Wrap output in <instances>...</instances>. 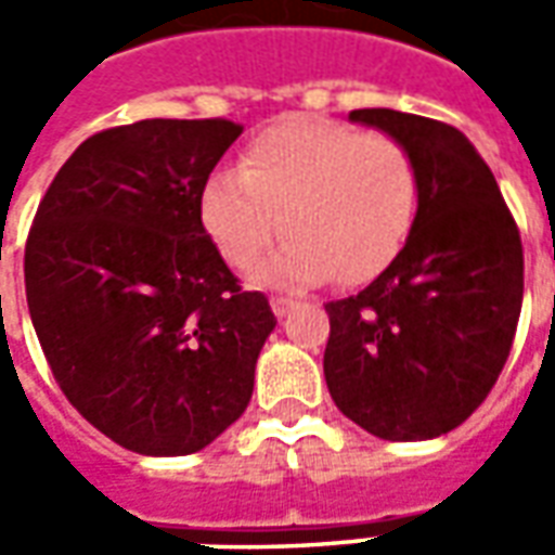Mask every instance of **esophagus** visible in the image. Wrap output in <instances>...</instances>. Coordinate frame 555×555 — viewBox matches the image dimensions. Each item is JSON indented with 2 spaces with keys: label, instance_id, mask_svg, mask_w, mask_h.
<instances>
[{
  "label": "esophagus",
  "instance_id": "obj_1",
  "mask_svg": "<svg viewBox=\"0 0 555 555\" xmlns=\"http://www.w3.org/2000/svg\"><path fill=\"white\" fill-rule=\"evenodd\" d=\"M294 306H297V302L291 300V297H270V309H273L276 318H285Z\"/></svg>",
  "mask_w": 555,
  "mask_h": 555
}]
</instances>
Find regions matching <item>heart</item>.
<instances>
[{
    "label": "heart",
    "instance_id": "obj_1",
    "mask_svg": "<svg viewBox=\"0 0 555 555\" xmlns=\"http://www.w3.org/2000/svg\"><path fill=\"white\" fill-rule=\"evenodd\" d=\"M422 181L410 147L341 121L288 118L249 139L237 171H210L198 219L219 255L253 267L282 222L288 237L255 270L258 285L309 288L380 276L416 225Z\"/></svg>",
    "mask_w": 555,
    "mask_h": 555
}]
</instances>
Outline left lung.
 <instances>
[{"label": "left lung", "mask_w": 555, "mask_h": 555, "mask_svg": "<svg viewBox=\"0 0 555 555\" xmlns=\"http://www.w3.org/2000/svg\"><path fill=\"white\" fill-rule=\"evenodd\" d=\"M348 118L410 147L422 198L396 261L326 302V386L374 437L430 440L473 416L508 360L524 302L520 231L461 130L396 109Z\"/></svg>", "instance_id": "obj_1"}]
</instances>
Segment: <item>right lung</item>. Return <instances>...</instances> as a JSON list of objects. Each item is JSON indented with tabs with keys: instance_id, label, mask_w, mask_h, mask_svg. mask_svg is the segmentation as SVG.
I'll use <instances>...</instances> for the list:
<instances>
[{
	"instance_id": "add662e5",
	"label": "right lung",
	"mask_w": 555,
	"mask_h": 555,
	"mask_svg": "<svg viewBox=\"0 0 555 555\" xmlns=\"http://www.w3.org/2000/svg\"><path fill=\"white\" fill-rule=\"evenodd\" d=\"M243 127L147 118L67 157L26 241V300L67 401L130 452L205 449L243 416L276 318L243 291L198 193Z\"/></svg>"
}]
</instances>
